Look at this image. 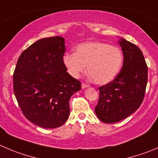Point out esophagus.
Instances as JSON below:
<instances>
[{"mask_svg": "<svg viewBox=\"0 0 158 158\" xmlns=\"http://www.w3.org/2000/svg\"><path fill=\"white\" fill-rule=\"evenodd\" d=\"M81 87H82V88H88V87H89V85H87V84H85V83H82Z\"/></svg>", "mask_w": 158, "mask_h": 158, "instance_id": "34e87169", "label": "esophagus"}]
</instances>
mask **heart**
Listing matches in <instances>:
<instances>
[{"label":"heart","instance_id":"b5f03b06","mask_svg":"<svg viewBox=\"0 0 158 158\" xmlns=\"http://www.w3.org/2000/svg\"><path fill=\"white\" fill-rule=\"evenodd\" d=\"M123 56L117 46L101 42H88L78 45L75 52L66 53L64 64L72 77L77 78L87 71L94 83L106 85L113 80L120 70Z\"/></svg>","mask_w":158,"mask_h":158}]
</instances>
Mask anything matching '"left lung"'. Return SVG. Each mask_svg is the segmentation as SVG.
Instances as JSON below:
<instances>
[{
  "mask_svg": "<svg viewBox=\"0 0 158 158\" xmlns=\"http://www.w3.org/2000/svg\"><path fill=\"white\" fill-rule=\"evenodd\" d=\"M119 44L123 52V64L114 80L99 87L98 102L94 109L103 123L119 122L140 106L148 84V66L142 51L124 39Z\"/></svg>",
  "mask_w": 158,
  "mask_h": 158,
  "instance_id": "1",
  "label": "left lung"
}]
</instances>
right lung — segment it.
Masks as SVG:
<instances>
[{"label":"right lung","instance_id":"1","mask_svg":"<svg viewBox=\"0 0 158 158\" xmlns=\"http://www.w3.org/2000/svg\"><path fill=\"white\" fill-rule=\"evenodd\" d=\"M64 39L38 40L22 52L13 75L14 93L27 119L53 129L65 123L70 97L81 89L79 81L67 72L63 57Z\"/></svg>","mask_w":158,"mask_h":158}]
</instances>
